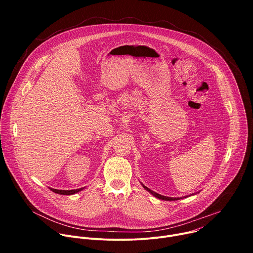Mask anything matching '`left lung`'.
<instances>
[{
    "instance_id": "8db88e82",
    "label": "left lung",
    "mask_w": 253,
    "mask_h": 253,
    "mask_svg": "<svg viewBox=\"0 0 253 253\" xmlns=\"http://www.w3.org/2000/svg\"><path fill=\"white\" fill-rule=\"evenodd\" d=\"M141 185L143 186V188L145 189V190H147L149 193H151L153 196H155L156 198H158V199H161V200H167V201H173V200H179L180 198L181 197H173V196H167V195H163V194H160V193H158V192H156V191H153L152 189H150V188H148L145 184H143L142 182H141ZM196 193H199V191L198 192H195V193H192V194H190V195H187V196H191V195H194V194H196ZM185 197V196H184Z\"/></svg>"
}]
</instances>
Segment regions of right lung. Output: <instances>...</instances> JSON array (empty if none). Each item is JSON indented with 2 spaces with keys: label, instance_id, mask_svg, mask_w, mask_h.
<instances>
[{
  "label": "right lung",
  "instance_id": "obj_1",
  "mask_svg": "<svg viewBox=\"0 0 253 253\" xmlns=\"http://www.w3.org/2000/svg\"><path fill=\"white\" fill-rule=\"evenodd\" d=\"M49 188H50L53 192L58 193V194H62V195H72V194L78 193L79 191L85 189L86 186L80 187V188H74V189H58V188H52V187H49Z\"/></svg>",
  "mask_w": 253,
  "mask_h": 253
}]
</instances>
